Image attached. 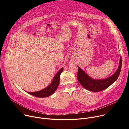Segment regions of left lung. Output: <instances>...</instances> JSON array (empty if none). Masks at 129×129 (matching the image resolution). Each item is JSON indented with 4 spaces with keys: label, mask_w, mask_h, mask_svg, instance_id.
<instances>
[{
    "label": "left lung",
    "mask_w": 129,
    "mask_h": 129,
    "mask_svg": "<svg viewBox=\"0 0 129 129\" xmlns=\"http://www.w3.org/2000/svg\"><path fill=\"white\" fill-rule=\"evenodd\" d=\"M121 57H120L118 69L112 76L102 80H95L91 78L78 66V80L85 89L90 91L99 92L105 90L112 84L118 78L121 68Z\"/></svg>",
    "instance_id": "obj_1"
}]
</instances>
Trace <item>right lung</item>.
I'll return each mask as SVG.
<instances>
[{
    "mask_svg": "<svg viewBox=\"0 0 129 129\" xmlns=\"http://www.w3.org/2000/svg\"><path fill=\"white\" fill-rule=\"evenodd\" d=\"M63 70V68H62L59 70V71L56 73V75L54 76L51 83L46 88L39 91L33 92H27V93L30 95L38 98H46L51 95L56 91L58 87L60 82V75Z\"/></svg>",
    "mask_w": 129,
    "mask_h": 129,
    "instance_id": "1",
    "label": "right lung"
}]
</instances>
